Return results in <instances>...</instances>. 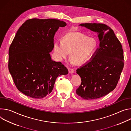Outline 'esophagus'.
<instances>
[{"mask_svg":"<svg viewBox=\"0 0 131 131\" xmlns=\"http://www.w3.org/2000/svg\"><path fill=\"white\" fill-rule=\"evenodd\" d=\"M68 71H69V73H73L74 72V70L73 69H71V68H69L68 69Z\"/></svg>","mask_w":131,"mask_h":131,"instance_id":"34e87169","label":"esophagus"}]
</instances>
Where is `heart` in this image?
<instances>
[{
  "mask_svg": "<svg viewBox=\"0 0 131 131\" xmlns=\"http://www.w3.org/2000/svg\"><path fill=\"white\" fill-rule=\"evenodd\" d=\"M98 46L94 38L79 32H69L62 37L61 41L53 43V50L58 60L66 59L70 52V59L74 64L81 65L93 57Z\"/></svg>",
  "mask_w": 131,
  "mask_h": 131,
  "instance_id": "heart-1",
  "label": "heart"
}]
</instances>
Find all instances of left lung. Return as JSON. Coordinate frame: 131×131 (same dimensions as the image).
Listing matches in <instances>:
<instances>
[{
    "instance_id": "8db88e82",
    "label": "left lung",
    "mask_w": 131,
    "mask_h": 131,
    "mask_svg": "<svg viewBox=\"0 0 131 131\" xmlns=\"http://www.w3.org/2000/svg\"><path fill=\"white\" fill-rule=\"evenodd\" d=\"M81 26L97 32L99 47L91 60L77 70L81 84L77 94L84 99L103 97L117 86L124 67L123 50L113 31L102 23H82Z\"/></svg>"
}]
</instances>
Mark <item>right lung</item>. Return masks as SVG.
I'll list each match as a JSON object with an SVG mask.
<instances>
[{"label": "right lung", "instance_id": "right-lung-1", "mask_svg": "<svg viewBox=\"0 0 131 131\" xmlns=\"http://www.w3.org/2000/svg\"><path fill=\"white\" fill-rule=\"evenodd\" d=\"M67 23L57 19H32L19 28L9 49L8 68L18 90L40 99L52 92L58 76L68 73L61 62L51 60L53 37Z\"/></svg>", "mask_w": 131, "mask_h": 131}]
</instances>
